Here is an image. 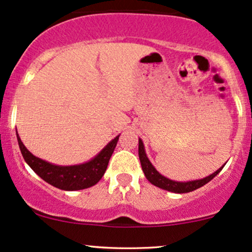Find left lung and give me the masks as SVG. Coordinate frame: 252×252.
Wrapping results in <instances>:
<instances>
[{
    "label": "left lung",
    "mask_w": 252,
    "mask_h": 252,
    "mask_svg": "<svg viewBox=\"0 0 252 252\" xmlns=\"http://www.w3.org/2000/svg\"><path fill=\"white\" fill-rule=\"evenodd\" d=\"M138 158H140L141 166H142V170L146 175L147 180H148L150 184H153L154 186L158 187V189H162L166 190H169V192L173 193H189L192 192V190H195L200 187L206 185L207 182H210L217 174L220 173L222 167L226 163H224V166L220 167L218 170H216L213 174L204 179H199V180H192V181H175L170 180V179L166 178L162 174L156 170V168L153 166L152 162L149 161L148 156L146 154V149H144L143 141L141 138H138Z\"/></svg>",
    "instance_id": "left-lung-1"
}]
</instances>
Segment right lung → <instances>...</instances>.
I'll return each instance as SVG.
<instances>
[{
  "instance_id": "right-lung-1",
  "label": "right lung",
  "mask_w": 252,
  "mask_h": 252,
  "mask_svg": "<svg viewBox=\"0 0 252 252\" xmlns=\"http://www.w3.org/2000/svg\"><path fill=\"white\" fill-rule=\"evenodd\" d=\"M16 137L25 161L42 180L59 189L78 190L89 189L102 179L108 168L110 158L116 148L120 135L110 141L94 158L85 163L74 164V166H58L36 158L22 143L17 130Z\"/></svg>"
}]
</instances>
